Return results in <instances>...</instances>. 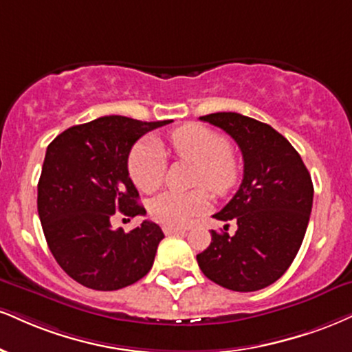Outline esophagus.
<instances>
[{
	"label": "esophagus",
	"instance_id": "34e87169",
	"mask_svg": "<svg viewBox=\"0 0 352 352\" xmlns=\"http://www.w3.org/2000/svg\"><path fill=\"white\" fill-rule=\"evenodd\" d=\"M162 230H164V232L167 236H170V234H182V232L187 231V230H185V228H179V226H164Z\"/></svg>",
	"mask_w": 352,
	"mask_h": 352
}]
</instances>
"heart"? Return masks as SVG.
Returning <instances> with one entry per match:
<instances>
[{"instance_id":"1","label":"heart","mask_w":352,"mask_h":352,"mask_svg":"<svg viewBox=\"0 0 352 352\" xmlns=\"http://www.w3.org/2000/svg\"><path fill=\"white\" fill-rule=\"evenodd\" d=\"M170 147L177 157L197 165L193 184L206 187L213 195L223 197L239 180V160L226 139L217 131L201 124H185L170 134ZM129 175L144 193L160 187L164 180L165 160L162 151L152 141H141L129 154ZM205 188L192 192H164L149 205V213L164 226H185L190 219L208 208Z\"/></svg>"}]
</instances>
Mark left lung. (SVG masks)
Returning <instances> with one entry per match:
<instances>
[{
    "label": "left lung",
    "instance_id": "left-lung-1",
    "mask_svg": "<svg viewBox=\"0 0 352 352\" xmlns=\"http://www.w3.org/2000/svg\"><path fill=\"white\" fill-rule=\"evenodd\" d=\"M218 126L239 146L241 187L213 218L236 221L234 236L211 231L197 256L211 282L234 292H256L282 277L297 256L313 205L310 172L294 146L272 126L239 113L200 118ZM230 224H226V228Z\"/></svg>",
    "mask_w": 352,
    "mask_h": 352
}]
</instances>
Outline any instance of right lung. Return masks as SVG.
<instances>
[{
    "label": "right lung",
    "instance_id": "add662e5",
    "mask_svg": "<svg viewBox=\"0 0 352 352\" xmlns=\"http://www.w3.org/2000/svg\"><path fill=\"white\" fill-rule=\"evenodd\" d=\"M172 121L103 116L72 126L49 144L37 185V211L50 252L74 280L120 290L149 272L164 239L159 224L113 230L114 213L146 214L129 179L134 142Z\"/></svg>",
    "mask_w": 352,
    "mask_h": 352
}]
</instances>
